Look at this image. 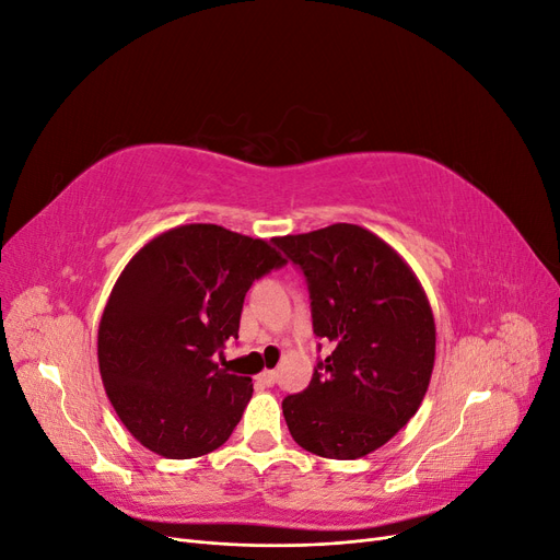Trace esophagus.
I'll list each match as a JSON object with an SVG mask.
<instances>
[{
    "label": "esophagus",
    "instance_id": "34e87169",
    "mask_svg": "<svg viewBox=\"0 0 560 560\" xmlns=\"http://www.w3.org/2000/svg\"><path fill=\"white\" fill-rule=\"evenodd\" d=\"M276 381H278L276 371H264V374H259V378H257V383H259L261 387H273Z\"/></svg>",
    "mask_w": 560,
    "mask_h": 560
}]
</instances>
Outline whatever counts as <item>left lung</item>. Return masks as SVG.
Instances as JSON below:
<instances>
[{"label": "left lung", "instance_id": "obj_1", "mask_svg": "<svg viewBox=\"0 0 560 560\" xmlns=\"http://www.w3.org/2000/svg\"><path fill=\"white\" fill-rule=\"evenodd\" d=\"M311 294L313 334L331 341L311 385L282 399L294 442L354 460L387 444L428 393L434 317L413 270L354 224L273 238Z\"/></svg>", "mask_w": 560, "mask_h": 560}]
</instances>
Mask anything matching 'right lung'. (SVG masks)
Returning <instances> with one entry per match:
<instances>
[{"label":"right lung","mask_w":560,"mask_h":560,"mask_svg":"<svg viewBox=\"0 0 560 560\" xmlns=\"http://www.w3.org/2000/svg\"><path fill=\"white\" fill-rule=\"evenodd\" d=\"M287 261L266 241L189 224L147 243L116 280L97 331L107 397L128 432L184 460L222 446L252 378L219 369L254 280Z\"/></svg>","instance_id":"add662e5"}]
</instances>
